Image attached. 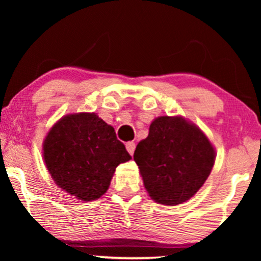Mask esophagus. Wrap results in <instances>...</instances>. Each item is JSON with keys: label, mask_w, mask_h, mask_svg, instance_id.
<instances>
[{"label": "esophagus", "mask_w": 261, "mask_h": 261, "mask_svg": "<svg viewBox=\"0 0 261 261\" xmlns=\"http://www.w3.org/2000/svg\"><path fill=\"white\" fill-rule=\"evenodd\" d=\"M126 148H127V151H128V153H129V154L132 155L134 153V149H135V142H133V141H129V142H127V145H126Z\"/></svg>", "instance_id": "obj_1"}]
</instances>
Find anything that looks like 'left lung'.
I'll return each instance as SVG.
<instances>
[{"label":"left lung","mask_w":261,"mask_h":261,"mask_svg":"<svg viewBox=\"0 0 261 261\" xmlns=\"http://www.w3.org/2000/svg\"><path fill=\"white\" fill-rule=\"evenodd\" d=\"M134 162L155 202L180 204L197 192L212 172L215 151L209 139L183 117L160 116L139 142Z\"/></svg>","instance_id":"1"}]
</instances>
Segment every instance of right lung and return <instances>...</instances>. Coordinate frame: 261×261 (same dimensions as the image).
I'll use <instances>...</instances> for the list:
<instances>
[{"instance_id":"right-lung-1","label":"right lung","mask_w":261,"mask_h":261,"mask_svg":"<svg viewBox=\"0 0 261 261\" xmlns=\"http://www.w3.org/2000/svg\"><path fill=\"white\" fill-rule=\"evenodd\" d=\"M46 167L56 184L81 201L108 190L115 169L132 159L114 128L95 113L60 119L44 141Z\"/></svg>"}]
</instances>
